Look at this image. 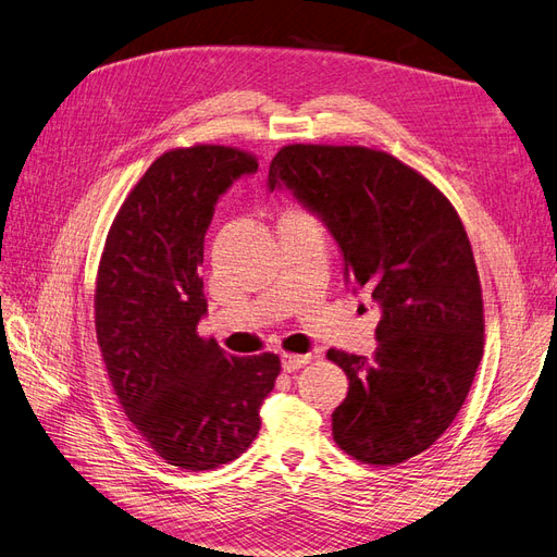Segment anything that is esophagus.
<instances>
[{"label": "esophagus", "instance_id": "esophagus-1", "mask_svg": "<svg viewBox=\"0 0 557 557\" xmlns=\"http://www.w3.org/2000/svg\"><path fill=\"white\" fill-rule=\"evenodd\" d=\"M281 362H283L285 372H297V369H301V367L311 362V356H309V352H307V356H293V352H283Z\"/></svg>", "mask_w": 557, "mask_h": 557}]
</instances>
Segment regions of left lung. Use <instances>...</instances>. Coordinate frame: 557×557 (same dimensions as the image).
<instances>
[{"label":"left lung","mask_w":557,"mask_h":557,"mask_svg":"<svg viewBox=\"0 0 557 557\" xmlns=\"http://www.w3.org/2000/svg\"><path fill=\"white\" fill-rule=\"evenodd\" d=\"M267 185L320 215L348 285L381 309L372 358L327 350L348 376L332 413L336 446L374 467L428 450L483 358L481 281L458 211L423 174L364 146H283Z\"/></svg>","instance_id":"obj_1"}]
</instances>
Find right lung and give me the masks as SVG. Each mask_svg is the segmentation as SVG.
I'll list each match as a JSON object with an SVG mask.
<instances>
[{"label": "right lung", "mask_w": 557, "mask_h": 557, "mask_svg": "<svg viewBox=\"0 0 557 557\" xmlns=\"http://www.w3.org/2000/svg\"><path fill=\"white\" fill-rule=\"evenodd\" d=\"M252 172L256 156L239 148L166 150L115 213L97 269L95 330L113 393L141 440L178 469L237 460L281 372L274 352L234 358L197 334L213 207Z\"/></svg>", "instance_id": "right-lung-1"}]
</instances>
